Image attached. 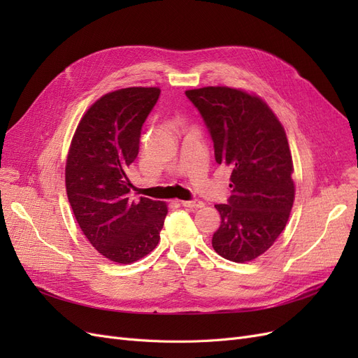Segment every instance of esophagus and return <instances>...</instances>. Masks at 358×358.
<instances>
[{"label": "esophagus", "mask_w": 358, "mask_h": 358, "mask_svg": "<svg viewBox=\"0 0 358 358\" xmlns=\"http://www.w3.org/2000/svg\"><path fill=\"white\" fill-rule=\"evenodd\" d=\"M180 204L183 206V208H191V209H197V208H203L204 203L201 200H187V201H180Z\"/></svg>", "instance_id": "34e87169"}]
</instances>
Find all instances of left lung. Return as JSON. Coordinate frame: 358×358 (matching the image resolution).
<instances>
[{"label": "left lung", "instance_id": "obj_1", "mask_svg": "<svg viewBox=\"0 0 358 358\" xmlns=\"http://www.w3.org/2000/svg\"><path fill=\"white\" fill-rule=\"evenodd\" d=\"M212 137L215 159L231 169V196L212 246L245 263L264 254L285 229L294 203L292 158L284 127L257 95L229 86L185 91Z\"/></svg>", "mask_w": 358, "mask_h": 358}]
</instances>
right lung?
Instances as JSON below:
<instances>
[{"label": "right lung", "instance_id": "right-lung-1", "mask_svg": "<svg viewBox=\"0 0 358 358\" xmlns=\"http://www.w3.org/2000/svg\"><path fill=\"white\" fill-rule=\"evenodd\" d=\"M159 88H125L103 95L83 115L66 166L69 201L80 230L110 262L129 264L159 241L167 206L129 200L127 171L138 155L142 127Z\"/></svg>", "mask_w": 358, "mask_h": 358}]
</instances>
